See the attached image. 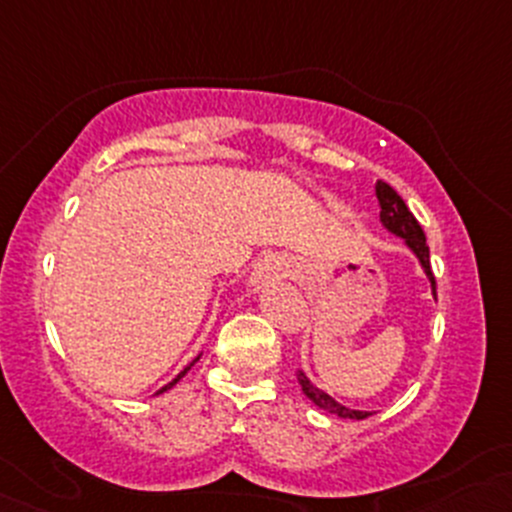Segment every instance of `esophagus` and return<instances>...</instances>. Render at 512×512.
<instances>
[{"label": "esophagus", "mask_w": 512, "mask_h": 512, "mask_svg": "<svg viewBox=\"0 0 512 512\" xmlns=\"http://www.w3.org/2000/svg\"><path fill=\"white\" fill-rule=\"evenodd\" d=\"M289 270H292V262L285 260V257H265V260L255 267V272H252V282L260 285V282L275 280V277H285Z\"/></svg>", "instance_id": "34e87169"}]
</instances>
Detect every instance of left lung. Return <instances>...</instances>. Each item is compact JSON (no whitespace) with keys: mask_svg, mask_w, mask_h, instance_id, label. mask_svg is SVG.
<instances>
[{"mask_svg":"<svg viewBox=\"0 0 512 512\" xmlns=\"http://www.w3.org/2000/svg\"><path fill=\"white\" fill-rule=\"evenodd\" d=\"M376 200H379V208H381V225H384L389 232H394V235H399L401 240L411 247V252L418 257V262H421L426 277L431 280L433 294H436V280H433V272H431V255H428L426 235H423L421 225H418L414 213L406 208L404 198H401V195L396 193L389 183H384V180H379V183H376ZM297 379H299V386H302V391L307 394V399L312 401V404H317L319 409L329 411V414H337L342 418H356V421L371 416L369 411H354V409H347V406L337 404L332 396L324 394L322 389H317V386H314L312 381L302 374V371L297 374Z\"/></svg>","mask_w":512,"mask_h":512,"instance_id":"obj_1","label":"left lung"}]
</instances>
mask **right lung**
Masks as SVG:
<instances>
[{"label":"right lung","mask_w":512,"mask_h":512,"mask_svg":"<svg viewBox=\"0 0 512 512\" xmlns=\"http://www.w3.org/2000/svg\"><path fill=\"white\" fill-rule=\"evenodd\" d=\"M198 359H200V356H195V359H193V361H190V364H188V366H185V369H183V371H180V374H178V376H175V379H173V381H170V384H165V386H163V389H160V391H158V394H163V391H168V389H170V386H175V384H178V381H180V379H183V376H185V374H188V369H190V366H193V364H195V361H198Z\"/></svg>","instance_id":"right-lung-1"}]
</instances>
